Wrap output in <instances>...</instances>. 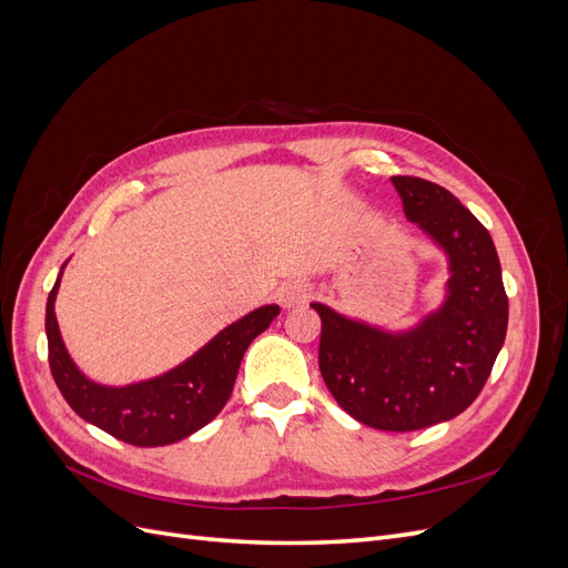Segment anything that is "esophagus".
<instances>
[{"instance_id": "34e87169", "label": "esophagus", "mask_w": 568, "mask_h": 568, "mask_svg": "<svg viewBox=\"0 0 568 568\" xmlns=\"http://www.w3.org/2000/svg\"><path fill=\"white\" fill-rule=\"evenodd\" d=\"M311 296H313V288H311V284H305V282H286V284L280 288V303H282L284 307L301 305V303H305Z\"/></svg>"}]
</instances>
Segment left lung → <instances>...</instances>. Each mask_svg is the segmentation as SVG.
<instances>
[{
  "mask_svg": "<svg viewBox=\"0 0 568 568\" xmlns=\"http://www.w3.org/2000/svg\"><path fill=\"white\" fill-rule=\"evenodd\" d=\"M407 220L450 255V296L407 334H384L313 303L320 372L351 417L382 432H417L467 409L500 353L509 303L488 230L436 182L390 178Z\"/></svg>",
  "mask_w": 568,
  "mask_h": 568,
  "instance_id": "obj_1",
  "label": "left lung"
}]
</instances>
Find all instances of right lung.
I'll use <instances>...</instances> for the list:
<instances>
[{
  "label": "right lung",
  "mask_w": 568,
  "mask_h": 568,
  "mask_svg": "<svg viewBox=\"0 0 568 568\" xmlns=\"http://www.w3.org/2000/svg\"><path fill=\"white\" fill-rule=\"evenodd\" d=\"M61 280V277H59ZM59 280L47 298V346L51 376L78 415L136 448L178 443L217 417L234 388L239 365L251 341L280 315V305H263L222 329L211 343L156 379L123 388L99 386L82 376L68 357L54 315Z\"/></svg>",
  "instance_id": "right-lung-1"
}]
</instances>
